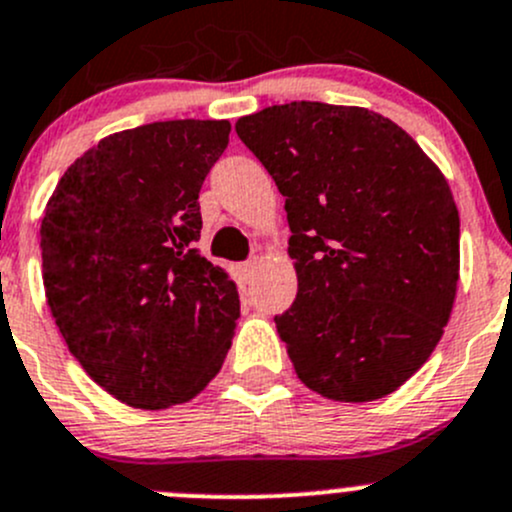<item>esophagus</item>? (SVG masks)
I'll use <instances>...</instances> for the list:
<instances>
[{"label": "esophagus", "instance_id": "obj_1", "mask_svg": "<svg viewBox=\"0 0 512 512\" xmlns=\"http://www.w3.org/2000/svg\"><path fill=\"white\" fill-rule=\"evenodd\" d=\"M255 272H257V260H250L245 262V265H240V275L245 282H250L252 277H255Z\"/></svg>", "mask_w": 512, "mask_h": 512}]
</instances>
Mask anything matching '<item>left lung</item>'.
<instances>
[{
    "mask_svg": "<svg viewBox=\"0 0 512 512\" xmlns=\"http://www.w3.org/2000/svg\"><path fill=\"white\" fill-rule=\"evenodd\" d=\"M235 131L285 195L297 299L275 324L299 381L332 401L384 399L426 364L456 302L446 175L361 106L292 101Z\"/></svg>",
    "mask_w": 512,
    "mask_h": 512,
    "instance_id": "left-lung-1",
    "label": "left lung"
}]
</instances>
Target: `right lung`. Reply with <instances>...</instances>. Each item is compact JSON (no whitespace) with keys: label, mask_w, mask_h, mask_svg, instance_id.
<instances>
[{"label":"right lung","mask_w":512,"mask_h":512,"mask_svg":"<svg viewBox=\"0 0 512 512\" xmlns=\"http://www.w3.org/2000/svg\"><path fill=\"white\" fill-rule=\"evenodd\" d=\"M230 121H158L101 138L41 218L46 304L74 359L133 409L195 399L223 366L240 297L193 242Z\"/></svg>","instance_id":"right-lung-1"}]
</instances>
